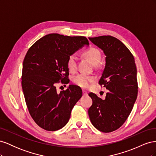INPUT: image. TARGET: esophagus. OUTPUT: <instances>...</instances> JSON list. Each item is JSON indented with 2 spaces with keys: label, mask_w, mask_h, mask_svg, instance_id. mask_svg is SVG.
<instances>
[{
  "label": "esophagus",
  "mask_w": 156,
  "mask_h": 156,
  "mask_svg": "<svg viewBox=\"0 0 156 156\" xmlns=\"http://www.w3.org/2000/svg\"><path fill=\"white\" fill-rule=\"evenodd\" d=\"M83 94H84V96H87V94H88L87 92V91H85V90H83Z\"/></svg>",
  "instance_id": "34e87169"
}]
</instances>
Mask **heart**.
Masks as SVG:
<instances>
[{
  "label": "heart",
  "mask_w": 156,
  "mask_h": 156,
  "mask_svg": "<svg viewBox=\"0 0 156 156\" xmlns=\"http://www.w3.org/2000/svg\"><path fill=\"white\" fill-rule=\"evenodd\" d=\"M84 55L94 64H98L101 60V53L98 49L96 48H90L84 51ZM67 67L69 72H73L77 69V56L75 54L69 56L67 60ZM96 77L91 75H87L85 74H79L74 77L73 81L83 88H88L90 87L91 84L96 81Z\"/></svg>",
  "instance_id": "1"
}]
</instances>
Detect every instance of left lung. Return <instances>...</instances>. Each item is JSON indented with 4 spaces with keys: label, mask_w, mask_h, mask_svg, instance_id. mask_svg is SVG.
Segmentation results:
<instances>
[{
    "label": "left lung",
    "mask_w": 156,
    "mask_h": 156,
    "mask_svg": "<svg viewBox=\"0 0 156 156\" xmlns=\"http://www.w3.org/2000/svg\"><path fill=\"white\" fill-rule=\"evenodd\" d=\"M105 55V66L99 84L108 90L105 100L90 93L92 105L88 115L99 131L108 133L121 127L128 118L137 97L136 68L133 55L111 36L89 37Z\"/></svg>",
    "instance_id": "8db88e82"
}]
</instances>
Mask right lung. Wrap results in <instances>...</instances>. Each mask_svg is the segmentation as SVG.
<instances>
[{
	"label": "right lung",
	"mask_w": 156,
	"mask_h": 156,
	"mask_svg": "<svg viewBox=\"0 0 156 156\" xmlns=\"http://www.w3.org/2000/svg\"><path fill=\"white\" fill-rule=\"evenodd\" d=\"M88 45L84 36L49 34L33 44L23 64L21 84L26 104L33 120L47 131H56L66 124L74 105L82 96V90L70 84L56 92V84H68L69 56Z\"/></svg>",
	"instance_id": "obj_1"
}]
</instances>
